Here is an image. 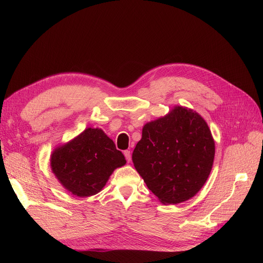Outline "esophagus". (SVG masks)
Instances as JSON below:
<instances>
[{
	"label": "esophagus",
	"instance_id": "obj_1",
	"mask_svg": "<svg viewBox=\"0 0 263 263\" xmlns=\"http://www.w3.org/2000/svg\"><path fill=\"white\" fill-rule=\"evenodd\" d=\"M124 155H125V158L127 162H130L132 161V154H130V150H125L124 151Z\"/></svg>",
	"mask_w": 263,
	"mask_h": 263
}]
</instances>
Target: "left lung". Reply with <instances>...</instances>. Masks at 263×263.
Wrapping results in <instances>:
<instances>
[{"label":"left lung","mask_w":263,"mask_h":263,"mask_svg":"<svg viewBox=\"0 0 263 263\" xmlns=\"http://www.w3.org/2000/svg\"><path fill=\"white\" fill-rule=\"evenodd\" d=\"M215 144L204 119L177 106L166 116L146 124L133 153L135 168L163 204L193 197L208 180Z\"/></svg>","instance_id":"8db88e82"}]
</instances>
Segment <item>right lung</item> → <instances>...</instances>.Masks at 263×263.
Wrapping results in <instances>:
<instances>
[{
	"label": "right lung",
	"instance_id": "add662e5",
	"mask_svg": "<svg viewBox=\"0 0 263 263\" xmlns=\"http://www.w3.org/2000/svg\"><path fill=\"white\" fill-rule=\"evenodd\" d=\"M54 176L71 193L91 196L104 187L110 174L126 163L112 139L102 129L86 128L51 155Z\"/></svg>",
	"mask_w": 263,
	"mask_h": 263
}]
</instances>
